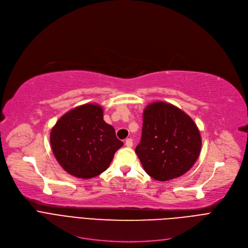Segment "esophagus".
<instances>
[{
  "instance_id": "34e87169",
  "label": "esophagus",
  "mask_w": 248,
  "mask_h": 248,
  "mask_svg": "<svg viewBox=\"0 0 248 248\" xmlns=\"http://www.w3.org/2000/svg\"><path fill=\"white\" fill-rule=\"evenodd\" d=\"M125 145L127 147H132L133 146V140L131 138H127L125 141Z\"/></svg>"
}]
</instances>
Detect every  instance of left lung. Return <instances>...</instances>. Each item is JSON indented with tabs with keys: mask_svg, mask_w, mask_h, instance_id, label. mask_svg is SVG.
Instances as JSON below:
<instances>
[{
	"mask_svg": "<svg viewBox=\"0 0 248 248\" xmlns=\"http://www.w3.org/2000/svg\"><path fill=\"white\" fill-rule=\"evenodd\" d=\"M200 150L199 130L182 110L165 102H154L144 109L135 152L152 178L168 181L183 175L194 165Z\"/></svg>",
	"mask_w": 248,
	"mask_h": 248,
	"instance_id": "left-lung-1",
	"label": "left lung"
}]
</instances>
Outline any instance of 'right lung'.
Instances as JSON below:
<instances>
[{
  "instance_id": "right-lung-1",
  "label": "right lung",
  "mask_w": 248,
  "mask_h": 248,
  "mask_svg": "<svg viewBox=\"0 0 248 248\" xmlns=\"http://www.w3.org/2000/svg\"><path fill=\"white\" fill-rule=\"evenodd\" d=\"M50 142L63 169L83 179L104 172L123 146L98 104H84L64 114L52 128Z\"/></svg>"
}]
</instances>
